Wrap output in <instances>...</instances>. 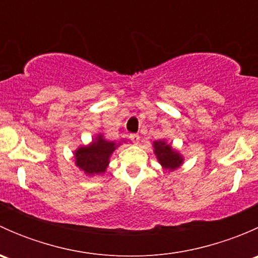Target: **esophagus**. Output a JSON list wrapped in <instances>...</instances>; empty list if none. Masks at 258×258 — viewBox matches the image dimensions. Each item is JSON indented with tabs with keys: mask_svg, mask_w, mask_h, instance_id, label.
<instances>
[{
	"mask_svg": "<svg viewBox=\"0 0 258 258\" xmlns=\"http://www.w3.org/2000/svg\"><path fill=\"white\" fill-rule=\"evenodd\" d=\"M130 139H131V141L134 142L135 145H137L140 142V135L132 134V135H130Z\"/></svg>",
	"mask_w": 258,
	"mask_h": 258,
	"instance_id": "34e87169",
	"label": "esophagus"
}]
</instances>
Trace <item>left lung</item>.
I'll return each instance as SVG.
<instances>
[{"instance_id":"left-lung-1","label":"left lung","mask_w":258,"mask_h":258,"mask_svg":"<svg viewBox=\"0 0 258 258\" xmlns=\"http://www.w3.org/2000/svg\"><path fill=\"white\" fill-rule=\"evenodd\" d=\"M153 153L157 158L158 163L162 166L163 170L175 171L183 163V156L178 152L177 150L172 147L165 140H158L152 144Z\"/></svg>"}]
</instances>
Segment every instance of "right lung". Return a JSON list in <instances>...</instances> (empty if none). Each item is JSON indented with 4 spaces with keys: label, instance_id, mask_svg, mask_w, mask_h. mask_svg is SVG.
Listing matches in <instances>:
<instances>
[{
    "label": "right lung",
    "instance_id": "1",
    "mask_svg": "<svg viewBox=\"0 0 258 258\" xmlns=\"http://www.w3.org/2000/svg\"><path fill=\"white\" fill-rule=\"evenodd\" d=\"M122 142L107 141L103 135L98 134L91 144L80 146L74 152L75 165L86 176L103 175L110 163V158Z\"/></svg>",
    "mask_w": 258,
    "mask_h": 258
}]
</instances>
